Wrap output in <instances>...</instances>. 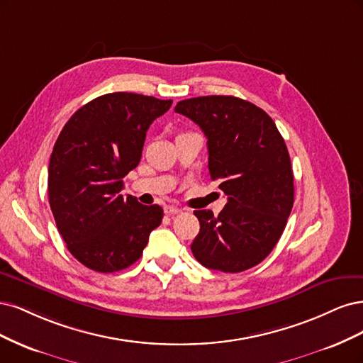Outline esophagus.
Masks as SVG:
<instances>
[{
	"label": "esophagus",
	"instance_id": "obj_1",
	"mask_svg": "<svg viewBox=\"0 0 363 363\" xmlns=\"http://www.w3.org/2000/svg\"><path fill=\"white\" fill-rule=\"evenodd\" d=\"M164 211H166V214H169V216H173V214H179L182 209L181 208H178V206H173V205H170V206H166L164 208Z\"/></svg>",
	"mask_w": 363,
	"mask_h": 363
}]
</instances>
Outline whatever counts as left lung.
Masks as SVG:
<instances>
[{
    "label": "left lung",
    "instance_id": "1",
    "mask_svg": "<svg viewBox=\"0 0 363 363\" xmlns=\"http://www.w3.org/2000/svg\"><path fill=\"white\" fill-rule=\"evenodd\" d=\"M174 111L201 126L208 138V169L228 196L223 211L197 209L201 232L191 244L203 267L240 273L274 249L294 203L288 149L262 108L235 96L179 101Z\"/></svg>",
    "mask_w": 363,
    "mask_h": 363
}]
</instances>
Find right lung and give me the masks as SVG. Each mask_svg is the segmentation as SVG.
Here are the masks:
<instances>
[{"label": "right lung", "instance_id": "1", "mask_svg": "<svg viewBox=\"0 0 363 363\" xmlns=\"http://www.w3.org/2000/svg\"><path fill=\"white\" fill-rule=\"evenodd\" d=\"M172 99L107 93L72 114L54 145L48 196L67 250L90 270L114 273L133 265L161 225L162 208L121 194L125 174L142 158L150 123Z\"/></svg>", "mask_w": 363, "mask_h": 363}]
</instances>
